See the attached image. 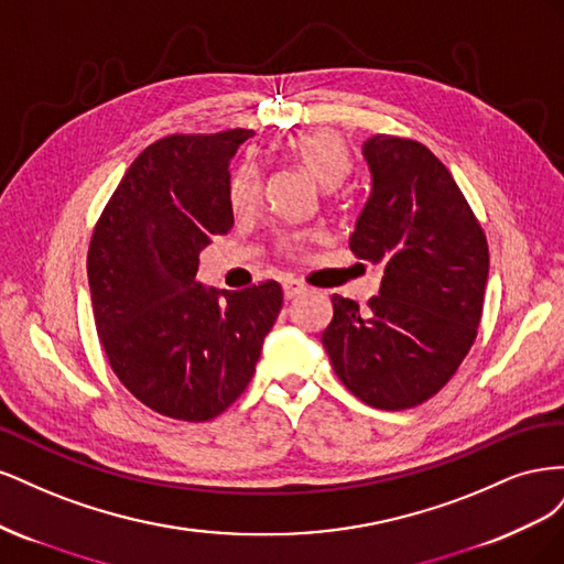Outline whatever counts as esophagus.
<instances>
[{
    "mask_svg": "<svg viewBox=\"0 0 564 564\" xmlns=\"http://www.w3.org/2000/svg\"><path fill=\"white\" fill-rule=\"evenodd\" d=\"M305 292H308V286H305L303 282H299V280L284 282V299H296V296H303Z\"/></svg>",
    "mask_w": 564,
    "mask_h": 564,
    "instance_id": "obj_1",
    "label": "esophagus"
}]
</instances>
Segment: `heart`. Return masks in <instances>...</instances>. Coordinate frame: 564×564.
<instances>
[{"mask_svg":"<svg viewBox=\"0 0 564 564\" xmlns=\"http://www.w3.org/2000/svg\"><path fill=\"white\" fill-rule=\"evenodd\" d=\"M284 150L289 158H294L305 172H308L322 187H336L346 178L350 169V155L348 145L340 135L332 129H313L303 131L296 135H289L284 141ZM261 197V176L259 169L253 164H242L230 178L228 199L230 209L235 214H247L256 207V202ZM301 237H294L292 242H286V249H299Z\"/></svg>","mask_w":564,"mask_h":564,"instance_id":"obj_1","label":"heart"}]
</instances>
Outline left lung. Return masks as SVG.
<instances>
[{
	"label": "left lung",
	"instance_id": "left-lung-1",
	"mask_svg": "<svg viewBox=\"0 0 564 564\" xmlns=\"http://www.w3.org/2000/svg\"><path fill=\"white\" fill-rule=\"evenodd\" d=\"M362 158L371 181L350 249L383 268L381 289L367 308L334 294L322 346L355 398L395 412L433 398L464 362L482 317L489 251L429 148L377 133Z\"/></svg>",
	"mask_w": 564,
	"mask_h": 564
}]
</instances>
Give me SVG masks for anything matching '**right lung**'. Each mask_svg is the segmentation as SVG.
I'll use <instances>...</instances> for the list:
<instances>
[{"instance_id": "right-lung-1", "label": "right lung", "mask_w": 564, "mask_h": 564, "mask_svg": "<svg viewBox=\"0 0 564 564\" xmlns=\"http://www.w3.org/2000/svg\"><path fill=\"white\" fill-rule=\"evenodd\" d=\"M251 135H166L119 181L89 245L100 344L135 400L209 421L242 395L282 311L275 280L242 292L204 286L199 251L232 228L230 160Z\"/></svg>"}]
</instances>
